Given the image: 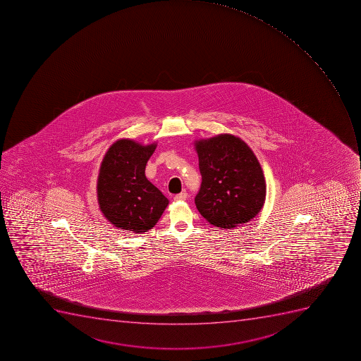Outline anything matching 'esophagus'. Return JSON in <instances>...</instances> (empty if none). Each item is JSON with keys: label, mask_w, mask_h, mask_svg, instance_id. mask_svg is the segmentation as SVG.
Returning <instances> with one entry per match:
<instances>
[{"label": "esophagus", "mask_w": 361, "mask_h": 361, "mask_svg": "<svg viewBox=\"0 0 361 361\" xmlns=\"http://www.w3.org/2000/svg\"><path fill=\"white\" fill-rule=\"evenodd\" d=\"M188 199V193L186 192H180L178 195H175V200L183 201Z\"/></svg>", "instance_id": "1"}]
</instances>
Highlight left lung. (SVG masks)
Wrapping results in <instances>:
<instances>
[{"instance_id":"left-lung-1","label":"left lung","mask_w":361,"mask_h":361,"mask_svg":"<svg viewBox=\"0 0 361 361\" xmlns=\"http://www.w3.org/2000/svg\"><path fill=\"white\" fill-rule=\"evenodd\" d=\"M195 147L202 178L195 197L199 213L224 229L251 221L266 199L264 173L251 148L231 135L197 141Z\"/></svg>"}]
</instances>
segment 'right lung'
<instances>
[{"label": "right lung", "instance_id": "obj_1", "mask_svg": "<svg viewBox=\"0 0 361 361\" xmlns=\"http://www.w3.org/2000/svg\"><path fill=\"white\" fill-rule=\"evenodd\" d=\"M155 147V144L141 146L122 139L104 155L97 179V200L106 219L118 229L148 231L168 206V199L145 176Z\"/></svg>", "mask_w": 361, "mask_h": 361}]
</instances>
